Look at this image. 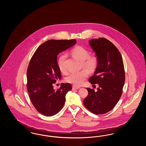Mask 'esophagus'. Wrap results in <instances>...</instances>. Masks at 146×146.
<instances>
[{
	"label": "esophagus",
	"instance_id": "34e87169",
	"mask_svg": "<svg viewBox=\"0 0 146 146\" xmlns=\"http://www.w3.org/2000/svg\"><path fill=\"white\" fill-rule=\"evenodd\" d=\"M80 89V88L79 87H76V86H72V90H75V89Z\"/></svg>",
	"mask_w": 146,
	"mask_h": 146
}]
</instances>
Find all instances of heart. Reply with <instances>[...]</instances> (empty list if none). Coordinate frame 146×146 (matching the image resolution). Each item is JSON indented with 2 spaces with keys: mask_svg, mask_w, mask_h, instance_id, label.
Segmentation results:
<instances>
[{
  "mask_svg": "<svg viewBox=\"0 0 146 146\" xmlns=\"http://www.w3.org/2000/svg\"><path fill=\"white\" fill-rule=\"evenodd\" d=\"M71 53L76 58L81 62L82 67L89 70L93 71L96 69L98 64L97 57L95 56H89V52L86 49L80 46H77L72 50ZM66 55L60 56L57 60V65L61 72H66L64 61ZM88 76V72L86 70H82L77 73L70 74L66 78V81L73 84L74 86H79L83 83L84 81Z\"/></svg>",
  "mask_w": 146,
  "mask_h": 146,
  "instance_id": "heart-1",
  "label": "heart"
}]
</instances>
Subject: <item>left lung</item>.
<instances>
[{"label":"left lung","instance_id":"8db88e82","mask_svg":"<svg viewBox=\"0 0 146 146\" xmlns=\"http://www.w3.org/2000/svg\"><path fill=\"white\" fill-rule=\"evenodd\" d=\"M95 52L98 64L91 84H98L97 92L87 88L88 95L84 105L95 114H103L114 108L123 92L125 83V70L121 55L116 46L107 39L100 38L89 40Z\"/></svg>","mask_w":146,"mask_h":146}]
</instances>
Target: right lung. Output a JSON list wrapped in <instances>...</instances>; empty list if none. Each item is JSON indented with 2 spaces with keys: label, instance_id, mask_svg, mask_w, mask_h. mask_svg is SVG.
Instances as JSON below:
<instances>
[{
  "label": "right lung",
  "instance_id": "right-lung-1",
  "mask_svg": "<svg viewBox=\"0 0 146 146\" xmlns=\"http://www.w3.org/2000/svg\"><path fill=\"white\" fill-rule=\"evenodd\" d=\"M76 39L50 40L35 51L28 65L27 89L35 108L45 116L51 117L61 110L67 92L72 90L70 83L61 84L54 90L53 84L61 79L57 58L59 53L76 44Z\"/></svg>",
  "mask_w": 146,
  "mask_h": 146
}]
</instances>
